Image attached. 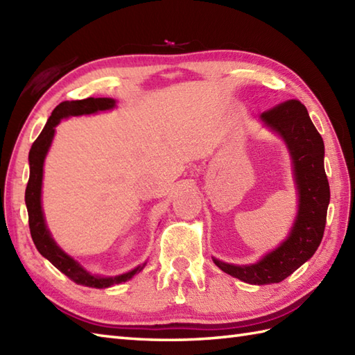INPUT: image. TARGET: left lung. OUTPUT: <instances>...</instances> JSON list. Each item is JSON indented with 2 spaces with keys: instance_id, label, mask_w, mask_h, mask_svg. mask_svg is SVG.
Instances as JSON below:
<instances>
[{
  "instance_id": "obj_1",
  "label": "left lung",
  "mask_w": 355,
  "mask_h": 355,
  "mask_svg": "<svg viewBox=\"0 0 355 355\" xmlns=\"http://www.w3.org/2000/svg\"><path fill=\"white\" fill-rule=\"evenodd\" d=\"M261 122L282 137L293 162L294 183L299 195L296 220L288 236L262 259L248 266H235L212 258L220 267L239 281L252 285L282 282L318 250L323 238L329 205V183L323 166L325 145L313 125L305 105L286 101L263 111Z\"/></svg>"
}]
</instances>
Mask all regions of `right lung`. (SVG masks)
<instances>
[{"label":"right lung","mask_w":355,"mask_h":355,"mask_svg":"<svg viewBox=\"0 0 355 355\" xmlns=\"http://www.w3.org/2000/svg\"><path fill=\"white\" fill-rule=\"evenodd\" d=\"M116 107V101L110 99V97H88L84 101H71V102H62L53 110L51 116L49 117L47 123H45L42 132L40 134L32 149L28 153V164H30V177L26 187V206L28 212V225H30V235H32L33 243L45 259H49L53 266L59 271L71 279L73 282L84 286H92V288H108L116 284H122L130 281V279L140 273L143 267L141 266L132 268L128 273L119 275V276H97L92 275L87 271L80 263L67 254L61 247H59L55 239L51 238V233L47 229V224L44 220L42 205H41V192H42V173H44V160L47 155L49 149L51 146L53 137H55V128L59 125L62 119L71 117V116H84V114H94L99 111L112 110Z\"/></svg>","instance_id":"right-lung-1"}]
</instances>
